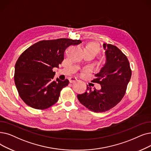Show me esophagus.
I'll return each mask as SVG.
<instances>
[{"instance_id":"1","label":"esophagus","mask_w":151,"mask_h":151,"mask_svg":"<svg viewBox=\"0 0 151 151\" xmlns=\"http://www.w3.org/2000/svg\"><path fill=\"white\" fill-rule=\"evenodd\" d=\"M69 81L70 83H75L76 81H77V79L76 78L74 77H71L69 78Z\"/></svg>"}]
</instances>
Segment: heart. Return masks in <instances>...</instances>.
Listing matches in <instances>:
<instances>
[{
	"instance_id": "heart-1",
	"label": "heart",
	"mask_w": 151,
	"mask_h": 151,
	"mask_svg": "<svg viewBox=\"0 0 151 151\" xmlns=\"http://www.w3.org/2000/svg\"><path fill=\"white\" fill-rule=\"evenodd\" d=\"M85 51H87L89 52L94 54L96 55L100 51V49L98 45L94 43H90L86 45V48H85Z\"/></svg>"
}]
</instances>
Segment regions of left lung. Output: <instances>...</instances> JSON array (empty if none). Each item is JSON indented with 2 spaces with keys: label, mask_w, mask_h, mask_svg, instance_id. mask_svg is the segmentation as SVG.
I'll return each mask as SVG.
<instances>
[{
  "label": "left lung",
  "mask_w": 151,
  "mask_h": 151,
  "mask_svg": "<svg viewBox=\"0 0 151 151\" xmlns=\"http://www.w3.org/2000/svg\"><path fill=\"white\" fill-rule=\"evenodd\" d=\"M102 47L106 62L92 81L100 84L101 88L92 90L87 86L85 93L77 95L80 103L94 112H104L115 107L125 94L132 76L128 58L119 48L105 43Z\"/></svg>",
  "instance_id": "left-lung-1"
}]
</instances>
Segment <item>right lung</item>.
I'll list each match as a JSON object with an SVG mask.
<instances>
[{"label":"right lung","mask_w":151,"mask_h":151,"mask_svg":"<svg viewBox=\"0 0 151 151\" xmlns=\"http://www.w3.org/2000/svg\"><path fill=\"white\" fill-rule=\"evenodd\" d=\"M81 40L67 38L41 41L32 45L19 57L15 67L14 80L19 96L29 107L45 109L55 104L62 89L69 81H61L52 71L59 68L65 49Z\"/></svg>","instance_id":"add662e5"}]
</instances>
